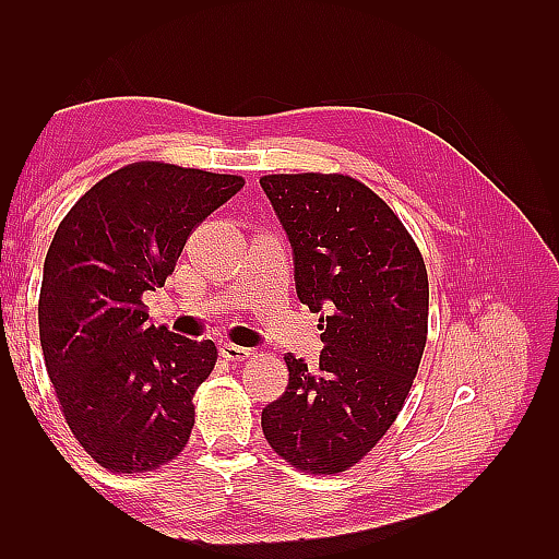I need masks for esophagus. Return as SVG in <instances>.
I'll return each instance as SVG.
<instances>
[{"label":"esophagus","mask_w":559,"mask_h":559,"mask_svg":"<svg viewBox=\"0 0 559 559\" xmlns=\"http://www.w3.org/2000/svg\"><path fill=\"white\" fill-rule=\"evenodd\" d=\"M222 357L228 361H245L251 357V349L240 347V345H233V343H224L222 345Z\"/></svg>","instance_id":"1"}]
</instances>
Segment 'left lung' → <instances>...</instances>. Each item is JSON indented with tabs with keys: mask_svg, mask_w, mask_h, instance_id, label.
<instances>
[{
	"mask_svg": "<svg viewBox=\"0 0 559 559\" xmlns=\"http://www.w3.org/2000/svg\"><path fill=\"white\" fill-rule=\"evenodd\" d=\"M294 249L296 292L319 319V368L284 354L289 384L263 408L265 441L314 476L359 464L394 425L429 324L425 259L386 202L349 175H265Z\"/></svg>",
	"mask_w": 559,
	"mask_h": 559,
	"instance_id": "left-lung-1",
	"label": "left lung"
}]
</instances>
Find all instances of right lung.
Segmentation results:
<instances>
[{
  "instance_id": "1",
  "label": "right lung",
  "mask_w": 559,
  "mask_h": 559,
  "mask_svg": "<svg viewBox=\"0 0 559 559\" xmlns=\"http://www.w3.org/2000/svg\"><path fill=\"white\" fill-rule=\"evenodd\" d=\"M245 186L160 160L99 179L48 247L39 337L48 378L79 445L111 473H146L189 443L212 341L148 324L142 296L175 273L198 224Z\"/></svg>"
}]
</instances>
